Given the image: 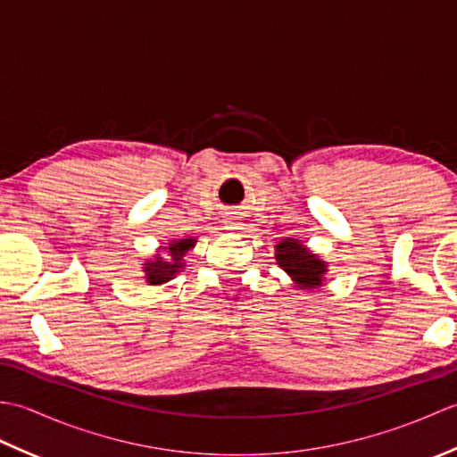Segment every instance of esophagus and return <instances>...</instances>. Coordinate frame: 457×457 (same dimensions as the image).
Segmentation results:
<instances>
[{
  "label": "esophagus",
  "instance_id": "34e87169",
  "mask_svg": "<svg viewBox=\"0 0 457 457\" xmlns=\"http://www.w3.org/2000/svg\"><path fill=\"white\" fill-rule=\"evenodd\" d=\"M234 226H236V223H234V221H229V229H236Z\"/></svg>",
  "mask_w": 457,
  "mask_h": 457
}]
</instances>
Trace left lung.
Returning <instances> with one entry per match:
<instances>
[{
  "label": "left lung",
  "mask_w": 457,
  "mask_h": 457,
  "mask_svg": "<svg viewBox=\"0 0 457 457\" xmlns=\"http://www.w3.org/2000/svg\"><path fill=\"white\" fill-rule=\"evenodd\" d=\"M277 261L287 273L293 277L298 287L314 288L322 285V275L326 273L324 261L308 253L304 245L295 239H285L277 245Z\"/></svg>",
  "instance_id": "obj_1"
}]
</instances>
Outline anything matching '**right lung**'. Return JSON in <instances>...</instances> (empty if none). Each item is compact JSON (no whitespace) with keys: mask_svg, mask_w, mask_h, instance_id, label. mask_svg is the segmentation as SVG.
<instances>
[{"mask_svg":"<svg viewBox=\"0 0 457 457\" xmlns=\"http://www.w3.org/2000/svg\"><path fill=\"white\" fill-rule=\"evenodd\" d=\"M194 245V239H179L170 244L169 247V257H157V261H151L145 267V273H147V283L149 285H161L167 283L179 270L184 267V255L187 251Z\"/></svg>","mask_w":457,"mask_h":457,"instance_id":"obj_1","label":"right lung"}]
</instances>
